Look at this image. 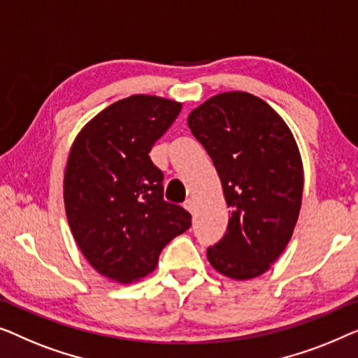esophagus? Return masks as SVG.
Returning a JSON list of instances; mask_svg holds the SVG:
<instances>
[{
  "label": "esophagus",
  "instance_id": "esophagus-1",
  "mask_svg": "<svg viewBox=\"0 0 358 358\" xmlns=\"http://www.w3.org/2000/svg\"><path fill=\"white\" fill-rule=\"evenodd\" d=\"M183 208L186 210H189V213H193V210H194V201L193 199H186L185 204H183Z\"/></svg>",
  "mask_w": 358,
  "mask_h": 358
}]
</instances>
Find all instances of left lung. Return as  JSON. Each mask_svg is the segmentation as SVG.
Segmentation results:
<instances>
[{
  "instance_id": "8db88e82",
  "label": "left lung",
  "mask_w": 358,
  "mask_h": 358,
  "mask_svg": "<svg viewBox=\"0 0 358 358\" xmlns=\"http://www.w3.org/2000/svg\"><path fill=\"white\" fill-rule=\"evenodd\" d=\"M191 133L222 181L231 209L222 240L208 248L210 266L230 279L258 278L294 234L303 193V165L294 134L264 100L224 92L188 117Z\"/></svg>"
}]
</instances>
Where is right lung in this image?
<instances>
[{"label":"right lung","instance_id":"1","mask_svg":"<svg viewBox=\"0 0 358 358\" xmlns=\"http://www.w3.org/2000/svg\"><path fill=\"white\" fill-rule=\"evenodd\" d=\"M181 103L131 95L80 129L64 172V209L73 236L105 278L138 280L157 266L160 251L191 227V214L164 201V173L149 157Z\"/></svg>","mask_w":358,"mask_h":358}]
</instances>
